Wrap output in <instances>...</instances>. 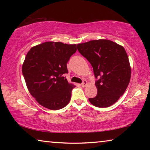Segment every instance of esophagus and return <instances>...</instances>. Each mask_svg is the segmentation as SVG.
Wrapping results in <instances>:
<instances>
[{"label": "esophagus", "instance_id": "1", "mask_svg": "<svg viewBox=\"0 0 150 150\" xmlns=\"http://www.w3.org/2000/svg\"><path fill=\"white\" fill-rule=\"evenodd\" d=\"M87 85V81H86V80L83 81V83H81V86H82L83 87H85Z\"/></svg>", "mask_w": 150, "mask_h": 150}]
</instances>
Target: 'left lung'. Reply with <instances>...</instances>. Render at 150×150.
Wrapping results in <instances>:
<instances>
[{
  "label": "left lung",
  "instance_id": "obj_1",
  "mask_svg": "<svg viewBox=\"0 0 150 150\" xmlns=\"http://www.w3.org/2000/svg\"><path fill=\"white\" fill-rule=\"evenodd\" d=\"M77 50L92 65L97 95L88 98L93 105L108 107L125 92L130 83L131 67L123 46L108 40H95L77 44Z\"/></svg>",
  "mask_w": 150,
  "mask_h": 150
}]
</instances>
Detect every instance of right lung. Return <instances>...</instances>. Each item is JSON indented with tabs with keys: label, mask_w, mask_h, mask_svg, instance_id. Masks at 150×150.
Instances as JSON below:
<instances>
[{
	"label": "right lung",
	"mask_w": 150,
	"mask_h": 150,
	"mask_svg": "<svg viewBox=\"0 0 150 150\" xmlns=\"http://www.w3.org/2000/svg\"><path fill=\"white\" fill-rule=\"evenodd\" d=\"M77 51V44L46 42L32 47L22 65L28 89L40 105L59 110L69 103L75 86L63 75L67 63Z\"/></svg>",
	"instance_id": "1"
}]
</instances>
